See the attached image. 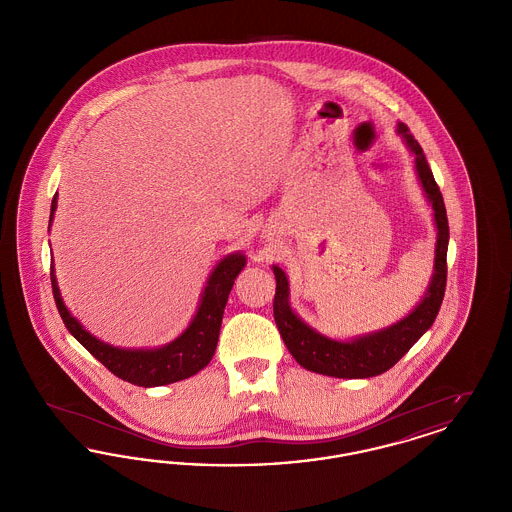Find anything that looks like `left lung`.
<instances>
[{
	"label": "left lung",
	"mask_w": 512,
	"mask_h": 512,
	"mask_svg": "<svg viewBox=\"0 0 512 512\" xmlns=\"http://www.w3.org/2000/svg\"><path fill=\"white\" fill-rule=\"evenodd\" d=\"M397 134L405 140L409 151L414 155V171L424 190L428 203L434 209L436 224V251H434V272L430 284L418 305L407 317L393 322L390 326L355 336L351 340L328 338L309 326L295 313L290 303V282L286 272L272 265L276 278L274 293V320L280 336L290 349L293 359L317 374L334 378H372L390 370L416 341L420 340L434 320L445 293L447 282V245H449V224L445 203L439 192L434 174L426 161V155L413 134L403 122H397Z\"/></svg>",
	"instance_id": "1"
}]
</instances>
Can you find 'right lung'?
Wrapping results in <instances>:
<instances>
[{
    "label": "right lung",
    "instance_id": "obj_1",
    "mask_svg": "<svg viewBox=\"0 0 512 512\" xmlns=\"http://www.w3.org/2000/svg\"><path fill=\"white\" fill-rule=\"evenodd\" d=\"M55 209H57V194L53 195V201H51L49 226L55 215ZM245 263L247 259L240 251L220 259L207 278L197 311L194 318L190 320L188 328L171 343H165L161 347H149V349L147 347L146 349L115 347L92 336L67 309L57 286L53 265H51V288H53L55 305L59 309V315L63 318L67 330L98 359L101 365L107 366L115 376L134 386L157 388V386H167L172 382L186 380L211 363L217 349L220 322H222L228 295L234 286L236 276L244 270Z\"/></svg>",
    "mask_w": 512,
    "mask_h": 512
}]
</instances>
